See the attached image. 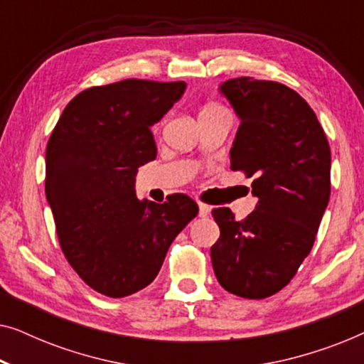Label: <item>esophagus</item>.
Masks as SVG:
<instances>
[{"label": "esophagus", "mask_w": 364, "mask_h": 364, "mask_svg": "<svg viewBox=\"0 0 364 364\" xmlns=\"http://www.w3.org/2000/svg\"><path fill=\"white\" fill-rule=\"evenodd\" d=\"M210 213V207L207 203H198V217H207Z\"/></svg>", "instance_id": "obj_1"}]
</instances>
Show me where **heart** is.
I'll return each mask as SVG.
<instances>
[{"instance_id":"1","label":"heart","mask_w":364,"mask_h":364,"mask_svg":"<svg viewBox=\"0 0 364 364\" xmlns=\"http://www.w3.org/2000/svg\"><path fill=\"white\" fill-rule=\"evenodd\" d=\"M215 109H222V107L218 106V104H215V102H210V104H207V106L203 107L202 111H215Z\"/></svg>"}]
</instances>
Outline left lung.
I'll list each match as a JSON object with an SVG mask.
<instances>
[{
    "label": "left lung",
    "instance_id": "8db88e82",
    "mask_svg": "<svg viewBox=\"0 0 364 364\" xmlns=\"http://www.w3.org/2000/svg\"><path fill=\"white\" fill-rule=\"evenodd\" d=\"M240 117L230 168L253 177L255 210L237 222L213 208L220 237L212 267L228 293L262 300L288 285L310 253L330 200L331 152L316 114L275 81L228 79L220 86Z\"/></svg>",
    "mask_w": 364,
    "mask_h": 364
}]
</instances>
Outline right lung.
<instances>
[{"label": "right lung", "mask_w": 364, "mask_h": 364, "mask_svg": "<svg viewBox=\"0 0 364 364\" xmlns=\"http://www.w3.org/2000/svg\"><path fill=\"white\" fill-rule=\"evenodd\" d=\"M186 82L124 79L71 99L46 147V198L74 272L111 298L154 282L182 228L198 213L186 193L139 200L137 168L157 156L151 127Z\"/></svg>", "instance_id": "1"}]
</instances>
